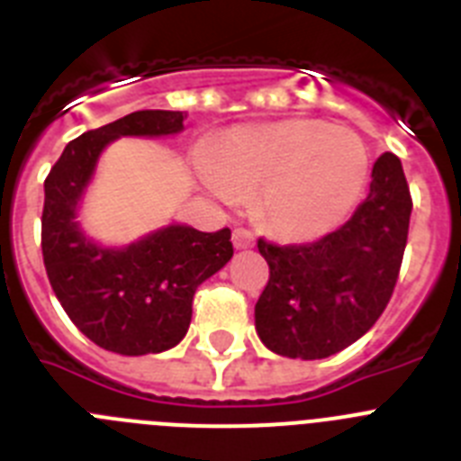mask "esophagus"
<instances>
[{"mask_svg":"<svg viewBox=\"0 0 461 461\" xmlns=\"http://www.w3.org/2000/svg\"><path fill=\"white\" fill-rule=\"evenodd\" d=\"M233 244L235 249H249L251 244H254V233H251L249 228H235Z\"/></svg>","mask_w":461,"mask_h":461,"instance_id":"34e87169","label":"esophagus"}]
</instances>
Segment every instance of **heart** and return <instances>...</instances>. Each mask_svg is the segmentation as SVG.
Here are the masks:
<instances>
[{
  "instance_id": "1",
  "label": "heart",
  "mask_w": 461,
  "mask_h": 461,
  "mask_svg": "<svg viewBox=\"0 0 461 461\" xmlns=\"http://www.w3.org/2000/svg\"><path fill=\"white\" fill-rule=\"evenodd\" d=\"M214 195L256 194L254 212L267 230L309 242L332 233L360 201L369 154L360 136L319 120H286L238 129L201 161Z\"/></svg>"
}]
</instances>
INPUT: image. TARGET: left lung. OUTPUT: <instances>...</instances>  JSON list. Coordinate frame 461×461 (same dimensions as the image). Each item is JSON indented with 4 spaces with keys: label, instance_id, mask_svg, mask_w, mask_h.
<instances>
[{
    "label": "left lung",
    "instance_id": "obj_1",
    "mask_svg": "<svg viewBox=\"0 0 461 461\" xmlns=\"http://www.w3.org/2000/svg\"><path fill=\"white\" fill-rule=\"evenodd\" d=\"M372 177L353 217L316 242L258 240L270 279L256 303V332L270 351L303 360L335 356L388 307L413 201L393 152L376 158Z\"/></svg>",
    "mask_w": 461,
    "mask_h": 461
}]
</instances>
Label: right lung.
Segmentation results:
<instances>
[{
	"mask_svg": "<svg viewBox=\"0 0 461 461\" xmlns=\"http://www.w3.org/2000/svg\"><path fill=\"white\" fill-rule=\"evenodd\" d=\"M186 113L136 110L92 129L64 148L48 173L41 251L57 300L87 339L122 356L161 353L180 344L195 288L233 256L230 230L168 226L124 249H104L83 235L76 212L101 149L120 136L182 131Z\"/></svg>",
	"mask_w": 461,
	"mask_h": 461,
	"instance_id": "add662e5",
	"label": "right lung"
}]
</instances>
